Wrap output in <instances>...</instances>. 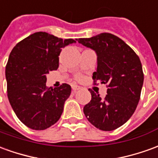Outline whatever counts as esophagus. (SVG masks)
Wrapping results in <instances>:
<instances>
[{"mask_svg": "<svg viewBox=\"0 0 158 158\" xmlns=\"http://www.w3.org/2000/svg\"><path fill=\"white\" fill-rule=\"evenodd\" d=\"M72 89H73V91H77V90H79V89H81V87H79V86H77V85H73L72 86Z\"/></svg>", "mask_w": 158, "mask_h": 158, "instance_id": "34e87169", "label": "esophagus"}]
</instances>
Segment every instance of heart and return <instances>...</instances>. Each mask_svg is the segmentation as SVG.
I'll return each mask as SVG.
<instances>
[{
  "mask_svg": "<svg viewBox=\"0 0 158 158\" xmlns=\"http://www.w3.org/2000/svg\"><path fill=\"white\" fill-rule=\"evenodd\" d=\"M78 78H80V77H78Z\"/></svg>",
  "mask_w": 158,
  "mask_h": 158,
  "instance_id": "obj_1",
  "label": "heart"
}]
</instances>
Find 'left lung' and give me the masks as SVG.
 Segmentation results:
<instances>
[{
	"label": "left lung",
	"mask_w": 158,
	"mask_h": 158,
	"mask_svg": "<svg viewBox=\"0 0 158 158\" xmlns=\"http://www.w3.org/2000/svg\"><path fill=\"white\" fill-rule=\"evenodd\" d=\"M77 41L94 50L97 70L93 73L94 82L100 81L108 88L105 98L89 89L91 100L83 112L100 130L117 129L132 117L140 99L144 74L139 58L122 39L110 33Z\"/></svg>",
	"instance_id": "8db88e82"
}]
</instances>
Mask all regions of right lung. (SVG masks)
Wrapping results in <instances>:
<instances>
[{"label":"right lung","mask_w":158,"mask_h":158,"mask_svg":"<svg viewBox=\"0 0 158 158\" xmlns=\"http://www.w3.org/2000/svg\"><path fill=\"white\" fill-rule=\"evenodd\" d=\"M75 42L35 32L19 41L10 53L6 65L7 97L18 118L31 129L44 130L61 117L71 88L63 83L48 88L46 75L58 69L62 48Z\"/></svg>","instance_id":"add662e5"}]
</instances>
